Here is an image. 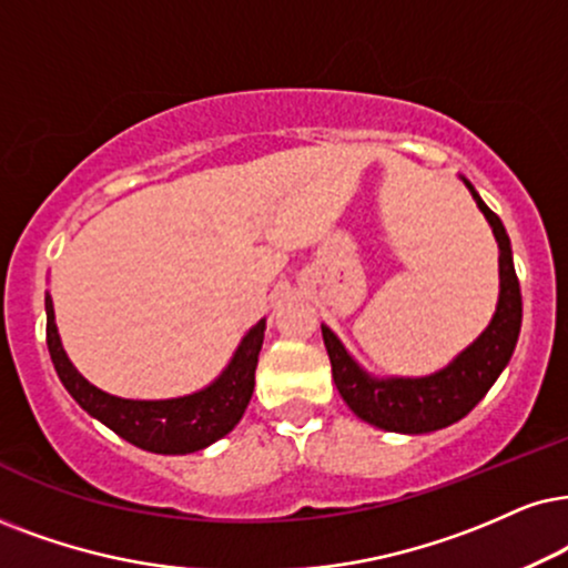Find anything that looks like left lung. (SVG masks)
Masks as SVG:
<instances>
[{"label": "left lung", "instance_id": "left-lung-1", "mask_svg": "<svg viewBox=\"0 0 568 568\" xmlns=\"http://www.w3.org/2000/svg\"><path fill=\"white\" fill-rule=\"evenodd\" d=\"M462 181L471 191V196H475L479 212L490 222L493 235L500 248L498 308H495L493 322L487 325L485 333L469 348L462 351L448 367L435 372V375L379 379L358 367L354 356L337 341L333 329L322 325V337H325L329 364H333L337 393H341L358 419L369 422V425L379 429H387V433H435V429H443L464 419L485 398V393L490 390L500 372L506 369L508 358H511L516 348V341H519L521 291L519 277H516L514 270L511 241H508L504 222L479 199L475 185L466 181V178H462Z\"/></svg>", "mask_w": 568, "mask_h": 568}]
</instances>
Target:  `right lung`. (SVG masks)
Returning a JSON list of instances; mask_svg holds the SVG:
<instances>
[{
    "label": "right lung",
    "instance_id": "right-lung-1",
    "mask_svg": "<svg viewBox=\"0 0 568 568\" xmlns=\"http://www.w3.org/2000/svg\"><path fill=\"white\" fill-rule=\"evenodd\" d=\"M44 306L49 356H52L62 385L68 387V393L83 412H89L93 419L102 422L123 440L133 443L135 448L164 456L193 454V450L206 448V445L225 437L246 412L251 393H254V372L264 341V320L256 322L243 335L231 364L210 387L183 398L131 400L99 390L73 367V362L62 348L60 333H57L52 298L47 296Z\"/></svg>",
    "mask_w": 568,
    "mask_h": 568
}]
</instances>
